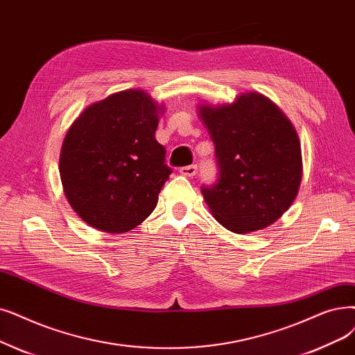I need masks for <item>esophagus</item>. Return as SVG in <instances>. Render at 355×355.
I'll return each mask as SVG.
<instances>
[{"label":"esophagus","instance_id":"esophagus-1","mask_svg":"<svg viewBox=\"0 0 355 355\" xmlns=\"http://www.w3.org/2000/svg\"><path fill=\"white\" fill-rule=\"evenodd\" d=\"M197 173V165H189V166H184L180 169V174L184 177H194Z\"/></svg>","mask_w":355,"mask_h":355}]
</instances>
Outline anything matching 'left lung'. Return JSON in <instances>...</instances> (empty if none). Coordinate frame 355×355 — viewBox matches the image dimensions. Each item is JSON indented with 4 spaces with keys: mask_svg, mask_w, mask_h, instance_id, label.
Instances as JSON below:
<instances>
[{
    "mask_svg": "<svg viewBox=\"0 0 355 355\" xmlns=\"http://www.w3.org/2000/svg\"><path fill=\"white\" fill-rule=\"evenodd\" d=\"M198 116L214 144L219 180L202 193L213 218L235 234L279 220L302 182V148L287 116L259 92L234 103L200 104Z\"/></svg>",
    "mask_w": 355,
    "mask_h": 355,
    "instance_id": "1",
    "label": "left lung"
}]
</instances>
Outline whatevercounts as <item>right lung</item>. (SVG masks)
<instances>
[{"mask_svg": "<svg viewBox=\"0 0 355 355\" xmlns=\"http://www.w3.org/2000/svg\"><path fill=\"white\" fill-rule=\"evenodd\" d=\"M164 105L144 89L89 104L60 149L59 174L75 213L107 234H125L157 207L171 169L155 139Z\"/></svg>", "mask_w": 355, "mask_h": 355, "instance_id": "add662e5", "label": "right lung"}]
</instances>
